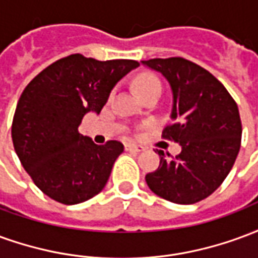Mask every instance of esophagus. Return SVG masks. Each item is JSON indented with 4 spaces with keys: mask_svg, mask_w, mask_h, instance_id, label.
Wrapping results in <instances>:
<instances>
[{
    "mask_svg": "<svg viewBox=\"0 0 258 258\" xmlns=\"http://www.w3.org/2000/svg\"><path fill=\"white\" fill-rule=\"evenodd\" d=\"M125 151H131V152H144L145 148L141 145H137V144H125Z\"/></svg>",
    "mask_w": 258,
    "mask_h": 258,
    "instance_id": "esophagus-1",
    "label": "esophagus"
}]
</instances>
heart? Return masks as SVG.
<instances>
[{
  "label": "heart",
  "instance_id": "b5f03b06",
  "mask_svg": "<svg viewBox=\"0 0 258 258\" xmlns=\"http://www.w3.org/2000/svg\"><path fill=\"white\" fill-rule=\"evenodd\" d=\"M135 90L140 95H142V94L149 92V91H162V84H160V81L155 74L145 73L137 77V80H135Z\"/></svg>",
  "mask_w": 258,
  "mask_h": 258
}]
</instances>
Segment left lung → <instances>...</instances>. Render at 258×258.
<instances>
[{
	"instance_id": "obj_1",
	"label": "left lung",
	"mask_w": 258,
	"mask_h": 258,
	"mask_svg": "<svg viewBox=\"0 0 258 258\" xmlns=\"http://www.w3.org/2000/svg\"><path fill=\"white\" fill-rule=\"evenodd\" d=\"M141 63L162 73L171 87L174 123L162 137L181 145L175 157L157 151L160 164L146 174V184L178 205L206 199L227 178L240 149L238 105L210 72L190 60L156 58Z\"/></svg>"
}]
</instances>
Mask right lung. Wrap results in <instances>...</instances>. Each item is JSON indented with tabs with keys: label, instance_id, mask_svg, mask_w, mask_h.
Listing matches in <instances>:
<instances>
[{
	"label": "right lung",
	"instance_id": "right-lung-1",
	"mask_svg": "<svg viewBox=\"0 0 258 258\" xmlns=\"http://www.w3.org/2000/svg\"><path fill=\"white\" fill-rule=\"evenodd\" d=\"M137 60L101 62L80 53L49 64L27 84L12 121V142L37 188L63 205L94 198L106 185L124 146L96 145L79 133L87 113L99 114L120 80Z\"/></svg>",
	"mask_w": 258,
	"mask_h": 258
}]
</instances>
